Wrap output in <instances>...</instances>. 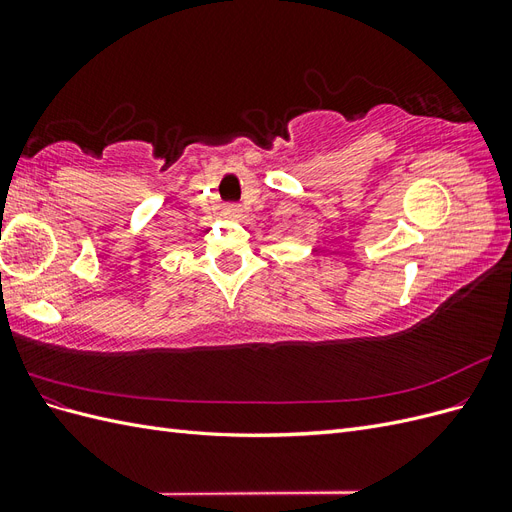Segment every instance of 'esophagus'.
<instances>
[{
    "label": "esophagus",
    "mask_w": 512,
    "mask_h": 512,
    "mask_svg": "<svg viewBox=\"0 0 512 512\" xmlns=\"http://www.w3.org/2000/svg\"><path fill=\"white\" fill-rule=\"evenodd\" d=\"M224 218H228V220H241L243 218V211L237 205H228L224 209Z\"/></svg>",
    "instance_id": "esophagus-1"
}]
</instances>
